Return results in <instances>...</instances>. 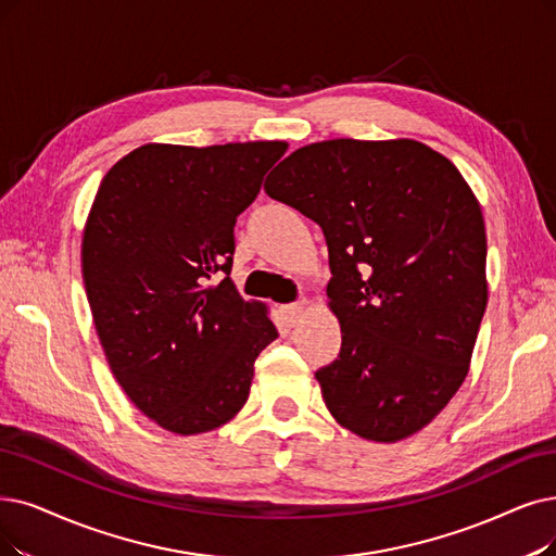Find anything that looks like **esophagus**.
I'll return each mask as SVG.
<instances>
[{
  "label": "esophagus",
  "instance_id": "1",
  "mask_svg": "<svg viewBox=\"0 0 556 556\" xmlns=\"http://www.w3.org/2000/svg\"><path fill=\"white\" fill-rule=\"evenodd\" d=\"M305 309V301H299V303H290V305H282L280 307V317L285 319L287 326H294Z\"/></svg>",
  "mask_w": 556,
  "mask_h": 556
}]
</instances>
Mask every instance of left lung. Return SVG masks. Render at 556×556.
<instances>
[{
  "label": "left lung",
  "mask_w": 556,
  "mask_h": 556,
  "mask_svg": "<svg viewBox=\"0 0 556 556\" xmlns=\"http://www.w3.org/2000/svg\"><path fill=\"white\" fill-rule=\"evenodd\" d=\"M264 191L326 237L342 349L315 376L330 415L374 442L421 431L468 376L488 303L472 189L419 141L332 139L294 150Z\"/></svg>",
  "instance_id": "left-lung-1"
}]
</instances>
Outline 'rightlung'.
<instances>
[{
    "label": "right lung",
    "mask_w": 556,
    "mask_h": 556,
    "mask_svg": "<svg viewBox=\"0 0 556 556\" xmlns=\"http://www.w3.org/2000/svg\"><path fill=\"white\" fill-rule=\"evenodd\" d=\"M285 141L148 143L109 168L86 218L81 276L106 363L170 433L218 429L247 404L278 330L230 280L235 224ZM227 274L212 286L214 273Z\"/></svg>",
    "instance_id": "obj_1"
}]
</instances>
